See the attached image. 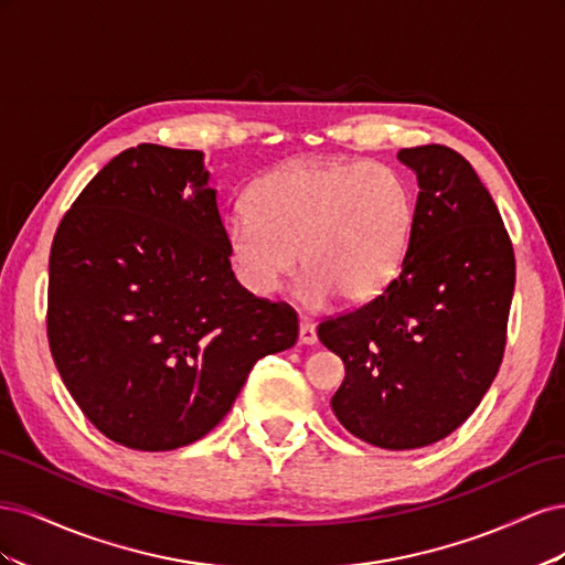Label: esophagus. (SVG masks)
<instances>
[{"label":"esophagus","instance_id":"obj_1","mask_svg":"<svg viewBox=\"0 0 565 565\" xmlns=\"http://www.w3.org/2000/svg\"><path fill=\"white\" fill-rule=\"evenodd\" d=\"M299 341L301 344H316L318 341V334H316V324L309 322V320H301L299 322Z\"/></svg>","mask_w":565,"mask_h":565}]
</instances>
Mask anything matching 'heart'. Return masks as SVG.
I'll use <instances>...</instances> for the list:
<instances>
[{
  "label": "heart",
  "instance_id": "heart-1",
  "mask_svg": "<svg viewBox=\"0 0 565 565\" xmlns=\"http://www.w3.org/2000/svg\"><path fill=\"white\" fill-rule=\"evenodd\" d=\"M247 211L224 226L231 266L252 295L270 297L297 264L306 306L334 295L358 306L398 276L413 237V191L384 162H287L254 183Z\"/></svg>",
  "mask_w": 565,
  "mask_h": 565
}]
</instances>
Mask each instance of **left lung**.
I'll return each mask as SVG.
<instances>
[{"label":"left lung","mask_w":565,"mask_h":565,"mask_svg":"<svg viewBox=\"0 0 565 565\" xmlns=\"http://www.w3.org/2000/svg\"><path fill=\"white\" fill-rule=\"evenodd\" d=\"M398 160L419 185L398 276L318 324L347 370L337 419L384 450L431 446L467 422L500 370L516 280L514 247L473 167L436 143Z\"/></svg>","instance_id":"1"}]
</instances>
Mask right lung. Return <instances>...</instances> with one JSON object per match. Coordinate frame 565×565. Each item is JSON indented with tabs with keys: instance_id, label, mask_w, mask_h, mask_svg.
I'll use <instances>...</instances> for the list:
<instances>
[{
	"instance_id": "obj_1",
	"label": "right lung",
	"mask_w": 565,
	"mask_h": 565,
	"mask_svg": "<svg viewBox=\"0 0 565 565\" xmlns=\"http://www.w3.org/2000/svg\"><path fill=\"white\" fill-rule=\"evenodd\" d=\"M202 160L156 143L119 152L51 245V355L87 419L131 450L191 446L259 358L297 344L292 306L235 280Z\"/></svg>"
}]
</instances>
